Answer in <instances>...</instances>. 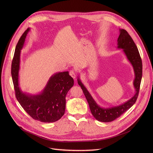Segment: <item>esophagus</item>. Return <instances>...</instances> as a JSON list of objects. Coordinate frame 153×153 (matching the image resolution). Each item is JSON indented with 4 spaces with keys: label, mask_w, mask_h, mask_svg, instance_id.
<instances>
[{
    "label": "esophagus",
    "mask_w": 153,
    "mask_h": 153,
    "mask_svg": "<svg viewBox=\"0 0 153 153\" xmlns=\"http://www.w3.org/2000/svg\"><path fill=\"white\" fill-rule=\"evenodd\" d=\"M70 75L73 78V79H76V73L74 70H72L70 71Z\"/></svg>",
    "instance_id": "1"
}]
</instances>
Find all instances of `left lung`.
Listing matches in <instances>:
<instances>
[{"mask_svg": "<svg viewBox=\"0 0 153 153\" xmlns=\"http://www.w3.org/2000/svg\"><path fill=\"white\" fill-rule=\"evenodd\" d=\"M119 31L120 34L117 39V48L123 49L125 54L129 62L131 63L134 71L135 79L133 85L136 90V93L134 96L119 106L106 108H102L95 102L88 91L82 83L79 77L77 79V83L80 86L88 103L91 114L96 120L102 122H110L114 120L128 110L135 103L139 95L142 77V62L137 46L126 30L120 29Z\"/></svg>", "mask_w": 153, "mask_h": 153, "instance_id": "left-lung-1", "label": "left lung"}]
</instances>
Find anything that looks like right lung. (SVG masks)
<instances>
[{
  "instance_id": "1",
  "label": "right lung",
  "mask_w": 153,
  "mask_h": 153,
  "mask_svg": "<svg viewBox=\"0 0 153 153\" xmlns=\"http://www.w3.org/2000/svg\"><path fill=\"white\" fill-rule=\"evenodd\" d=\"M29 31L28 28L19 40L12 61L11 76L16 97L22 107L34 120L44 123L54 122L65 113V97L74 85V80L68 71L60 72L50 78L39 94L31 95L22 91L19 83L20 55Z\"/></svg>"
}]
</instances>
